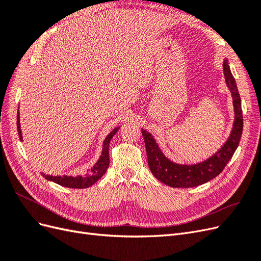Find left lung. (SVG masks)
Instances as JSON below:
<instances>
[{"instance_id": "8db88e82", "label": "left lung", "mask_w": 261, "mask_h": 261, "mask_svg": "<svg viewBox=\"0 0 261 261\" xmlns=\"http://www.w3.org/2000/svg\"><path fill=\"white\" fill-rule=\"evenodd\" d=\"M223 73L225 83L232 93L235 118L233 129L226 143L209 159L193 165L172 162L163 154L151 134L144 128L141 129L145 139L149 169L154 177L165 185L176 188H188L207 183L223 171L227 162L233 156L235 150L238 149L243 133V113L239 89L231 73L230 66H228L227 60H224L223 62Z\"/></svg>"}]
</instances>
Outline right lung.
<instances>
[{"label": "right lung", "instance_id": "right-lung-1", "mask_svg": "<svg viewBox=\"0 0 261 261\" xmlns=\"http://www.w3.org/2000/svg\"><path fill=\"white\" fill-rule=\"evenodd\" d=\"M120 129V126L114 128L109 135L106 137L103 141V147H102V153L99 158L98 162L93 165V167L87 171L86 174L84 175H78V176H68V175H63V176H52V175H45L43 173L44 178L48 180L54 181L61 186L68 187V188H87L91 185H93L96 181L103 176L105 173L107 172L109 164H110V156H109V145L110 141L115 135V133ZM17 130H18V136L19 139L22 141L21 136V129H20V123H19V112L17 111Z\"/></svg>", "mask_w": 261, "mask_h": 261}]
</instances>
